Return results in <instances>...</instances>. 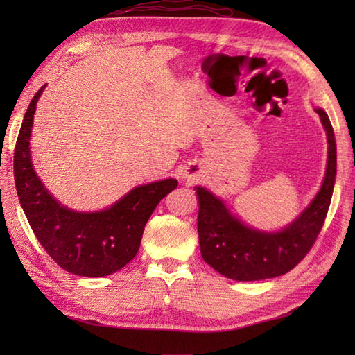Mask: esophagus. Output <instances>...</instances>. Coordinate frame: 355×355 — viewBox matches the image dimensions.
<instances>
[{
  "label": "esophagus",
  "instance_id": "esophagus-1",
  "mask_svg": "<svg viewBox=\"0 0 355 355\" xmlns=\"http://www.w3.org/2000/svg\"><path fill=\"white\" fill-rule=\"evenodd\" d=\"M198 173L197 172H192V171H189V172H186L184 173V178H187V182H193V180H197L198 177Z\"/></svg>",
  "mask_w": 355,
  "mask_h": 355
}]
</instances>
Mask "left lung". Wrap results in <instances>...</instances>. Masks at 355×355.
<instances>
[{
  "label": "left lung",
  "instance_id": "1",
  "mask_svg": "<svg viewBox=\"0 0 355 355\" xmlns=\"http://www.w3.org/2000/svg\"><path fill=\"white\" fill-rule=\"evenodd\" d=\"M314 111L327 132L328 160L318 193L302 212L279 230L245 224L225 201L206 187L195 186L198 200V239L205 262L233 281H261L288 273L305 258L325 221L337 175V146L329 117Z\"/></svg>",
  "mask_w": 355,
  "mask_h": 355
}]
</instances>
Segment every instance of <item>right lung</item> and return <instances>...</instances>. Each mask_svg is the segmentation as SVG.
I'll list each match as a JSON object with an SVG mask.
<instances>
[{"instance_id":"right-lung-1","label":"right lung","mask_w":355,"mask_h":355,"mask_svg":"<svg viewBox=\"0 0 355 355\" xmlns=\"http://www.w3.org/2000/svg\"><path fill=\"white\" fill-rule=\"evenodd\" d=\"M45 87L30 102L15 148L13 172L21 207L35 236L59 267L84 277L112 275L137 254L150 214L178 182L164 178L135 186L94 212L61 205L37 177L30 150L36 103Z\"/></svg>"}]
</instances>
